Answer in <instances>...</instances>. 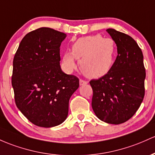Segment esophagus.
Returning <instances> with one entry per match:
<instances>
[{"instance_id":"34e87169","label":"esophagus","mask_w":155,"mask_h":155,"mask_svg":"<svg viewBox=\"0 0 155 155\" xmlns=\"http://www.w3.org/2000/svg\"><path fill=\"white\" fill-rule=\"evenodd\" d=\"M87 84V81L83 80V79H80V80H79V84H80V85H84V84Z\"/></svg>"}]
</instances>
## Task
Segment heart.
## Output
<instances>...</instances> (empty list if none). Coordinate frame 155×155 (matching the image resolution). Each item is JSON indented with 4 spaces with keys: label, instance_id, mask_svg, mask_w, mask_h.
Wrapping results in <instances>:
<instances>
[{
    "label": "heart",
    "instance_id": "b5f03b06",
    "mask_svg": "<svg viewBox=\"0 0 155 155\" xmlns=\"http://www.w3.org/2000/svg\"><path fill=\"white\" fill-rule=\"evenodd\" d=\"M118 48L112 38H104L101 35L78 39L71 47V53L66 52L62 62L68 71L76 67L75 59L79 60L81 71L86 76L98 78L106 75L113 68Z\"/></svg>",
    "mask_w": 155,
    "mask_h": 155
}]
</instances>
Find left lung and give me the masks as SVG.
<instances>
[{"instance_id":"obj_1","label":"left lung","mask_w":155,"mask_h":155,"mask_svg":"<svg viewBox=\"0 0 155 155\" xmlns=\"http://www.w3.org/2000/svg\"><path fill=\"white\" fill-rule=\"evenodd\" d=\"M107 31L116 42L118 56L107 74L90 81L92 107L101 120L120 124L135 115L143 100L146 70L142 51L132 37L113 28Z\"/></svg>"}]
</instances>
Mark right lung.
Instances as JSON below:
<instances>
[{
	"mask_svg": "<svg viewBox=\"0 0 155 155\" xmlns=\"http://www.w3.org/2000/svg\"><path fill=\"white\" fill-rule=\"evenodd\" d=\"M63 32L37 28L20 42L13 59L12 84L17 107L38 127H56L67 118L69 100L79 80L60 68Z\"/></svg>",
	"mask_w": 155,
	"mask_h": 155,
	"instance_id": "right-lung-1",
	"label": "right lung"
}]
</instances>
